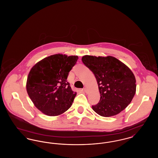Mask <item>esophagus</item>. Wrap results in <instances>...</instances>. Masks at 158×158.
Masks as SVG:
<instances>
[{"instance_id":"obj_1","label":"esophagus","mask_w":158,"mask_h":158,"mask_svg":"<svg viewBox=\"0 0 158 158\" xmlns=\"http://www.w3.org/2000/svg\"><path fill=\"white\" fill-rule=\"evenodd\" d=\"M83 90H84V92H85V93H88V89L87 88H85L84 89H83Z\"/></svg>"}]
</instances>
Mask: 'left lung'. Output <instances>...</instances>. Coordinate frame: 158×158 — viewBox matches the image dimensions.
Here are the masks:
<instances>
[{
  "mask_svg": "<svg viewBox=\"0 0 158 158\" xmlns=\"http://www.w3.org/2000/svg\"><path fill=\"white\" fill-rule=\"evenodd\" d=\"M83 64L96 77L101 98L93 110L109 117L124 110L131 102L136 90L135 76L131 70L113 56H83Z\"/></svg>",
  "mask_w": 158,
  "mask_h": 158,
  "instance_id": "1",
  "label": "left lung"
}]
</instances>
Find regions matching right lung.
<instances>
[{
	"label": "right lung",
	"mask_w": 158,
	"mask_h": 158,
	"mask_svg": "<svg viewBox=\"0 0 158 158\" xmlns=\"http://www.w3.org/2000/svg\"><path fill=\"white\" fill-rule=\"evenodd\" d=\"M78 59L77 56L54 54L38 61L28 74L26 88L38 109L48 116H57L72 105L76 92L67 81Z\"/></svg>",
	"instance_id": "add662e5"
}]
</instances>
